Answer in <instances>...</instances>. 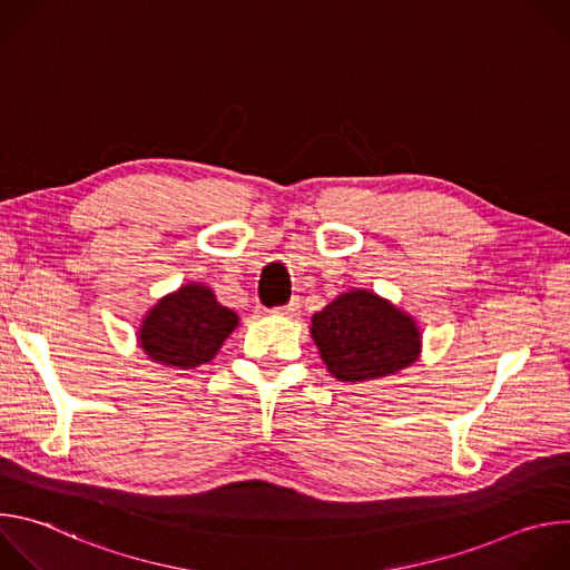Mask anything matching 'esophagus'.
<instances>
[{
  "label": "esophagus",
  "mask_w": 570,
  "mask_h": 570,
  "mask_svg": "<svg viewBox=\"0 0 570 570\" xmlns=\"http://www.w3.org/2000/svg\"><path fill=\"white\" fill-rule=\"evenodd\" d=\"M297 311H299V302L291 299L286 306H277L273 313L282 315V317H293V315H297Z\"/></svg>",
  "instance_id": "esophagus-1"
}]
</instances>
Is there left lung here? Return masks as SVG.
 I'll return each mask as SVG.
<instances>
[{
  "label": "left lung",
  "instance_id": "1",
  "mask_svg": "<svg viewBox=\"0 0 570 570\" xmlns=\"http://www.w3.org/2000/svg\"><path fill=\"white\" fill-rule=\"evenodd\" d=\"M308 332L330 374L352 385L392 376L422 354L417 320L367 288L341 293L311 317Z\"/></svg>",
  "mask_w": 570,
  "mask_h": 570
}]
</instances>
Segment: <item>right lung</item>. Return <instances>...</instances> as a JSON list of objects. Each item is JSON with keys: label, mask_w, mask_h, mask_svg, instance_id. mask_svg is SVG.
<instances>
[{"label": "right lung", "mask_w": 570, "mask_h": 570, "mask_svg": "<svg viewBox=\"0 0 570 570\" xmlns=\"http://www.w3.org/2000/svg\"><path fill=\"white\" fill-rule=\"evenodd\" d=\"M236 327L238 315L209 286L189 282L148 308L137 341L153 363L194 370L209 363Z\"/></svg>", "instance_id": "1"}]
</instances>
